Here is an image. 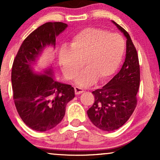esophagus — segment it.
Here are the masks:
<instances>
[{"instance_id": "obj_1", "label": "esophagus", "mask_w": 160, "mask_h": 160, "mask_svg": "<svg viewBox=\"0 0 160 160\" xmlns=\"http://www.w3.org/2000/svg\"><path fill=\"white\" fill-rule=\"evenodd\" d=\"M74 89H75V94H76V95H80V94L84 92V89L82 88V87H74Z\"/></svg>"}]
</instances>
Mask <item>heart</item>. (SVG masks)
Masks as SVG:
<instances>
[{
    "mask_svg": "<svg viewBox=\"0 0 160 160\" xmlns=\"http://www.w3.org/2000/svg\"><path fill=\"white\" fill-rule=\"evenodd\" d=\"M125 41L118 33L89 28L72 38L70 49L61 48L59 60L65 77L73 80L84 68H87L76 78V84L88 86L98 78L104 82L111 77L121 62Z\"/></svg>",
    "mask_w": 160,
    "mask_h": 160,
    "instance_id": "1",
    "label": "heart"
}]
</instances>
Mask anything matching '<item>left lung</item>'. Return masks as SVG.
Returning <instances> with one entry per match:
<instances>
[{
    "label": "left lung",
    "instance_id": "obj_1",
    "mask_svg": "<svg viewBox=\"0 0 160 160\" xmlns=\"http://www.w3.org/2000/svg\"><path fill=\"white\" fill-rule=\"evenodd\" d=\"M127 38L126 58L121 70L110 82L93 91L95 102L87 111L94 125L104 131L117 130L132 114L137 105L136 95L140 86L138 56L130 35L116 23Z\"/></svg>",
    "mask_w": 160,
    "mask_h": 160
}]
</instances>
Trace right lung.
Here are the masks:
<instances>
[{"label": "right lung", "instance_id": "right-lung-1", "mask_svg": "<svg viewBox=\"0 0 160 160\" xmlns=\"http://www.w3.org/2000/svg\"><path fill=\"white\" fill-rule=\"evenodd\" d=\"M67 27L60 22L41 25L24 40L13 62L15 106L24 123L36 131L44 132L58 125L67 103L75 97L71 85L54 81L51 68L37 73L32 66L47 46L55 47L56 37Z\"/></svg>", "mask_w": 160, "mask_h": 160}]
</instances>
